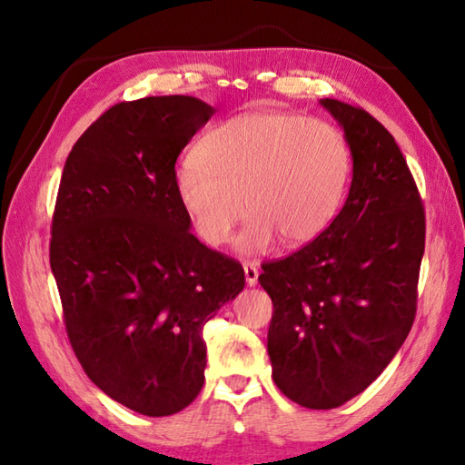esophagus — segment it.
<instances>
[{"mask_svg":"<svg viewBox=\"0 0 465 465\" xmlns=\"http://www.w3.org/2000/svg\"><path fill=\"white\" fill-rule=\"evenodd\" d=\"M243 273H245V282H248L250 288H253V285L258 283V275H260L258 265H255V263H245L243 265Z\"/></svg>","mask_w":465,"mask_h":465,"instance_id":"1","label":"esophagus"}]
</instances>
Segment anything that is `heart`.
<instances>
[{"label": "heart", "mask_w": 465, "mask_h": 465, "mask_svg": "<svg viewBox=\"0 0 465 465\" xmlns=\"http://www.w3.org/2000/svg\"><path fill=\"white\" fill-rule=\"evenodd\" d=\"M351 175V152L328 122L290 112H245L210 127L193 160L175 172V195L200 238L223 245L242 220L235 242L253 255L280 240L285 248L318 240L338 217Z\"/></svg>", "instance_id": "obj_1"}]
</instances>
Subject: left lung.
<instances>
[{"label": "left lung", "mask_w": 465, "mask_h": 465, "mask_svg": "<svg viewBox=\"0 0 465 465\" xmlns=\"http://www.w3.org/2000/svg\"><path fill=\"white\" fill-rule=\"evenodd\" d=\"M343 130L353 175L348 200L318 240L263 263L273 315V381L310 410L361 393L406 341L416 318L426 215L391 134L361 107L320 100Z\"/></svg>", "instance_id": "obj_1"}]
</instances>
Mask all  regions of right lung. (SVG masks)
<instances>
[{
  "mask_svg": "<svg viewBox=\"0 0 465 465\" xmlns=\"http://www.w3.org/2000/svg\"><path fill=\"white\" fill-rule=\"evenodd\" d=\"M215 114L190 95L124 102L69 152L49 263L84 371L142 416L182 411L203 385V325L243 285L242 265L190 232L175 162Z\"/></svg>",
  "mask_w": 465,
  "mask_h": 465,
  "instance_id": "add662e5",
  "label": "right lung"
}]
</instances>
